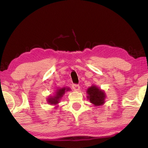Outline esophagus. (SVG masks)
<instances>
[{"label": "esophagus", "mask_w": 148, "mask_h": 148, "mask_svg": "<svg viewBox=\"0 0 148 148\" xmlns=\"http://www.w3.org/2000/svg\"><path fill=\"white\" fill-rule=\"evenodd\" d=\"M72 89L74 90V91H78L79 89V86L77 84H72Z\"/></svg>", "instance_id": "esophagus-1"}]
</instances>
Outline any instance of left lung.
Returning a JSON list of instances; mask_svg holds the SVG:
<instances>
[{"mask_svg": "<svg viewBox=\"0 0 148 148\" xmlns=\"http://www.w3.org/2000/svg\"><path fill=\"white\" fill-rule=\"evenodd\" d=\"M87 98L89 99V101L95 104V106H100L104 102L105 94L96 86H91L87 89Z\"/></svg>", "mask_w": 148, "mask_h": 148, "instance_id": "1", "label": "left lung"}]
</instances>
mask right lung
I'll return each mask as SVG.
<instances>
[{"mask_svg":"<svg viewBox=\"0 0 148 148\" xmlns=\"http://www.w3.org/2000/svg\"><path fill=\"white\" fill-rule=\"evenodd\" d=\"M70 89L69 88H62L61 89H57L56 91V95L54 97H51V98H49L47 100V102H49V104H57L59 102V99L62 97V95L64 94L65 91H69Z\"/></svg>","mask_w":148,"mask_h":148,"instance_id":"1","label":"right lung"}]
</instances>
